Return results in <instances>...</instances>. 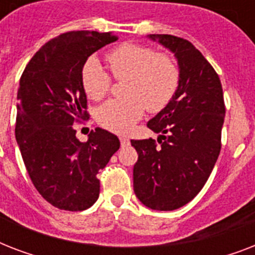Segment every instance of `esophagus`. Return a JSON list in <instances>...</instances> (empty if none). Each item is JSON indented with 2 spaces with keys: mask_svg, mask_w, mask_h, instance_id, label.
<instances>
[{
  "mask_svg": "<svg viewBox=\"0 0 255 255\" xmlns=\"http://www.w3.org/2000/svg\"><path fill=\"white\" fill-rule=\"evenodd\" d=\"M120 143H122V147H127L128 144H129V139H128L127 136H120Z\"/></svg>",
  "mask_w": 255,
  "mask_h": 255,
  "instance_id": "esophagus-1",
  "label": "esophagus"
}]
</instances>
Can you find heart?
<instances>
[{
	"label": "heart",
	"instance_id": "obj_1",
	"mask_svg": "<svg viewBox=\"0 0 255 255\" xmlns=\"http://www.w3.org/2000/svg\"><path fill=\"white\" fill-rule=\"evenodd\" d=\"M112 75L126 79L127 96L108 100L98 111V122L110 131L124 133L141 119L147 108L160 112L173 99L180 85V70L173 58L144 45L124 42L107 54ZM82 85L87 95L102 100L112 87V77L95 58L82 69Z\"/></svg>",
	"mask_w": 255,
	"mask_h": 255
}]
</instances>
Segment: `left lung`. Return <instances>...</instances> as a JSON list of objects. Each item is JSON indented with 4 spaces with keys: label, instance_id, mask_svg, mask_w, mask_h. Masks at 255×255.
Returning a JSON list of instances; mask_svg holds the SVG:
<instances>
[{
    "label": "left lung",
    "instance_id": "obj_1",
    "mask_svg": "<svg viewBox=\"0 0 255 255\" xmlns=\"http://www.w3.org/2000/svg\"><path fill=\"white\" fill-rule=\"evenodd\" d=\"M149 38L174 53L180 85L170 103L147 123L161 133L157 141L131 140L139 155L133 190L151 209L174 210L197 196L213 170L221 151L225 102L218 74L189 41L169 34Z\"/></svg>",
    "mask_w": 255,
    "mask_h": 255
}]
</instances>
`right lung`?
Returning a JSON list of instances; mask_svg holds the SVG:
<instances>
[{
  "mask_svg": "<svg viewBox=\"0 0 255 255\" xmlns=\"http://www.w3.org/2000/svg\"><path fill=\"white\" fill-rule=\"evenodd\" d=\"M116 39L88 30L61 34L38 50L19 79L15 139L35 189L58 209L94 205L98 174L120 147L118 136L102 128L81 143L73 126L90 116L82 85L87 58Z\"/></svg>",
  "mask_w": 255,
  "mask_h": 255,
  "instance_id": "add662e5",
  "label": "right lung"
}]
</instances>
